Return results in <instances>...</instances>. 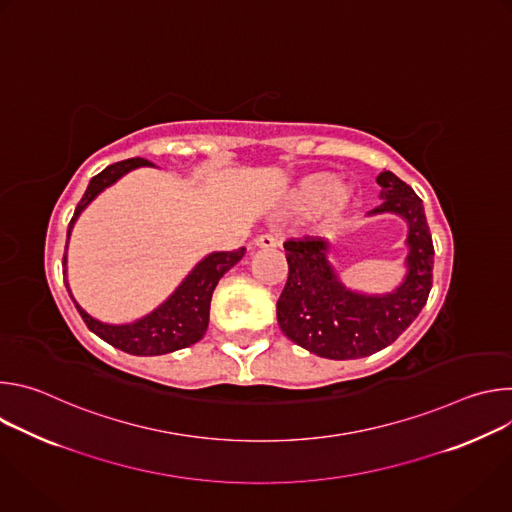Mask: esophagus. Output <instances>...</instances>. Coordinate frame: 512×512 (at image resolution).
<instances>
[{
	"label": "esophagus",
	"mask_w": 512,
	"mask_h": 512,
	"mask_svg": "<svg viewBox=\"0 0 512 512\" xmlns=\"http://www.w3.org/2000/svg\"><path fill=\"white\" fill-rule=\"evenodd\" d=\"M255 245H257V247H261V249H273V247H277V245H279V241H277L273 235L265 233V235L255 237Z\"/></svg>",
	"instance_id": "1"
}]
</instances>
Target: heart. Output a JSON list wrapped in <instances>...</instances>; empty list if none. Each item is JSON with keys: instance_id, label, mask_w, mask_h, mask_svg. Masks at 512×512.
Returning <instances> with one entry per match:
<instances>
[{"instance_id": "obj_1", "label": "heart", "mask_w": 512, "mask_h": 512, "mask_svg": "<svg viewBox=\"0 0 512 512\" xmlns=\"http://www.w3.org/2000/svg\"><path fill=\"white\" fill-rule=\"evenodd\" d=\"M352 200V186L344 180H332L328 172L304 176L289 194V206L308 210L314 206L316 218L322 225L334 223Z\"/></svg>"}]
</instances>
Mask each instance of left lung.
Returning <instances> with one entry per match:
<instances>
[{
	"label": "left lung",
	"mask_w": 512,
	"mask_h": 512,
	"mask_svg": "<svg viewBox=\"0 0 512 512\" xmlns=\"http://www.w3.org/2000/svg\"><path fill=\"white\" fill-rule=\"evenodd\" d=\"M383 204L377 212L401 214L407 225V277L387 296H360L346 289L326 259L320 237L283 243L287 281L277 300L281 332L302 348L334 360L362 358L395 342L423 310L433 283V241L423 202L393 172L377 176Z\"/></svg>",
	"instance_id": "obj_1"
}]
</instances>
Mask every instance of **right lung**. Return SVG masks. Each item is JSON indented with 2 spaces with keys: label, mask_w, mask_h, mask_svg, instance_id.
<instances>
[{
  "label": "right lung",
  "mask_w": 512,
  "mask_h": 512,
  "mask_svg": "<svg viewBox=\"0 0 512 512\" xmlns=\"http://www.w3.org/2000/svg\"><path fill=\"white\" fill-rule=\"evenodd\" d=\"M139 166H154V164L143 158H131V160L111 164L101 174L93 176L89 182V188L85 190L81 202L75 208V214L70 218L68 235L72 225L77 221V216L101 190H105L107 186L117 182L123 174ZM243 255H245V247L237 251L210 253L190 271V275L182 281V285L160 308H156L152 314L133 324L111 326L89 316L79 304H77V310L91 332H95L99 338H103L105 342H109L111 346L123 352H129L135 356H156V354L174 352V350L196 344L204 336L208 328L212 291L218 279H221L233 265H237L243 259ZM62 265L66 267V251L62 257Z\"/></svg>",
  "instance_id": "right-lung-1"
}]
</instances>
